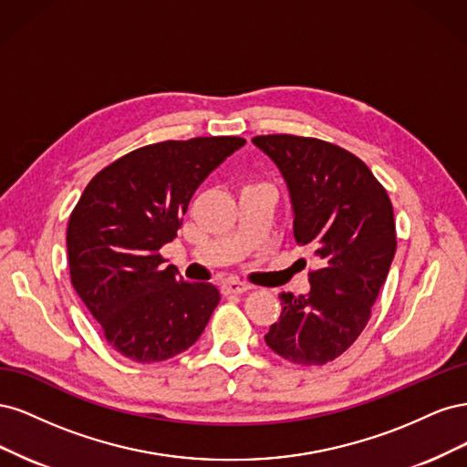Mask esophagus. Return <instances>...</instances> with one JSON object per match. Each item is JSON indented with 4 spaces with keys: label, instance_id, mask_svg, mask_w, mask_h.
Listing matches in <instances>:
<instances>
[{
    "label": "esophagus",
    "instance_id": "obj_1",
    "mask_svg": "<svg viewBox=\"0 0 467 467\" xmlns=\"http://www.w3.org/2000/svg\"><path fill=\"white\" fill-rule=\"evenodd\" d=\"M251 286L247 285V282H242V280H225L222 285V292L223 294H244L247 292Z\"/></svg>",
    "mask_w": 467,
    "mask_h": 467
}]
</instances>
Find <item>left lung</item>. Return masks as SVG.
I'll list each match as a JSON object with an SVG mask.
<instances>
[{
  "label": "left lung",
  "instance_id": "left-lung-1",
  "mask_svg": "<svg viewBox=\"0 0 467 467\" xmlns=\"http://www.w3.org/2000/svg\"><path fill=\"white\" fill-rule=\"evenodd\" d=\"M286 182L294 237L319 266L309 292H282V312L265 335L278 357L302 366L335 360L357 341L395 255L393 208L386 189L357 155L317 138L251 140Z\"/></svg>",
  "mask_w": 467,
  "mask_h": 467
}]
</instances>
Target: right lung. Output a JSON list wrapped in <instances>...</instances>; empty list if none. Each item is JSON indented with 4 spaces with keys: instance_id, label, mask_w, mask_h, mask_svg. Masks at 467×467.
<instances>
[{
    "instance_id": "add662e5",
    "label": "right lung",
    "mask_w": 467,
    "mask_h": 467,
    "mask_svg": "<svg viewBox=\"0 0 467 467\" xmlns=\"http://www.w3.org/2000/svg\"><path fill=\"white\" fill-rule=\"evenodd\" d=\"M244 144L210 136L144 146L83 191L67 223L69 276L122 357L161 362L199 341L220 292L210 282H187L160 249L177 237L194 191Z\"/></svg>"
}]
</instances>
